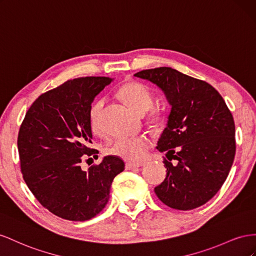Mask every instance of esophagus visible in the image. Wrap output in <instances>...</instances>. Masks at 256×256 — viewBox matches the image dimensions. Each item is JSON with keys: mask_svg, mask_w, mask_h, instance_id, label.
<instances>
[{"mask_svg": "<svg viewBox=\"0 0 256 256\" xmlns=\"http://www.w3.org/2000/svg\"><path fill=\"white\" fill-rule=\"evenodd\" d=\"M142 164H135V163H126V170H135V168H138V167H140Z\"/></svg>", "mask_w": 256, "mask_h": 256, "instance_id": "1", "label": "esophagus"}]
</instances>
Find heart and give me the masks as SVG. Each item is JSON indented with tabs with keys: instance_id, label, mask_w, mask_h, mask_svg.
<instances>
[{
	"instance_id": "obj_1",
	"label": "heart",
	"mask_w": 256,
	"mask_h": 256,
	"mask_svg": "<svg viewBox=\"0 0 256 256\" xmlns=\"http://www.w3.org/2000/svg\"><path fill=\"white\" fill-rule=\"evenodd\" d=\"M121 98L130 108L138 114H144L148 110L153 103V96L149 88L138 82H130L123 84L119 91ZM104 106V98H100L92 104L89 118L91 128L96 133L100 132V112ZM162 110L160 108L153 109L152 116L158 119ZM152 146L151 138L146 135L138 136H121L106 147L108 154L118 156L130 162H140L146 156Z\"/></svg>"
}]
</instances>
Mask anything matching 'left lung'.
I'll list each match as a JSON object with an SVG mask.
<instances>
[{"label":"left lung","mask_w":256,"mask_h":256,"mask_svg":"<svg viewBox=\"0 0 256 256\" xmlns=\"http://www.w3.org/2000/svg\"><path fill=\"white\" fill-rule=\"evenodd\" d=\"M134 76L160 86L172 105L156 147L168 158H164L166 178L154 188L156 196L177 210L204 205L223 186L235 158L230 110L212 86L172 68L144 70Z\"/></svg>","instance_id":"obj_1"}]
</instances>
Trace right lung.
Returning a JSON list of instances; mask_svg holds the SVG:
<instances>
[{
    "mask_svg": "<svg viewBox=\"0 0 256 256\" xmlns=\"http://www.w3.org/2000/svg\"><path fill=\"white\" fill-rule=\"evenodd\" d=\"M109 77H79L42 93L28 108L18 133L20 170L28 188L51 214L70 221L98 214L109 200L121 158L108 156L82 170L92 149L91 104L112 82Z\"/></svg>",
    "mask_w": 256,
    "mask_h": 256,
    "instance_id": "right-lung-1",
    "label": "right lung"
}]
</instances>
